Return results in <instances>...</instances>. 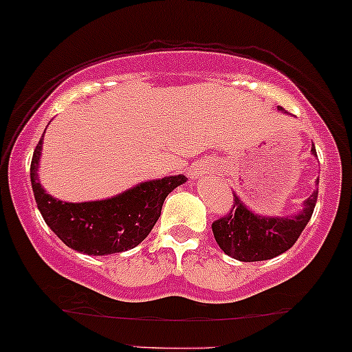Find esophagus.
Instances as JSON below:
<instances>
[{
	"mask_svg": "<svg viewBox=\"0 0 352 352\" xmlns=\"http://www.w3.org/2000/svg\"><path fill=\"white\" fill-rule=\"evenodd\" d=\"M210 168H212V165L206 160L195 162V164L188 168V177H190V179H199V177L206 175L207 172H210Z\"/></svg>",
	"mask_w": 352,
	"mask_h": 352,
	"instance_id": "1",
	"label": "esophagus"
}]
</instances>
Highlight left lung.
I'll list each match as a JSON object with an SVG mask.
<instances>
[{"mask_svg": "<svg viewBox=\"0 0 352 352\" xmlns=\"http://www.w3.org/2000/svg\"><path fill=\"white\" fill-rule=\"evenodd\" d=\"M279 110L287 113L284 108L279 107ZM311 152L318 157L314 145ZM234 202L232 210L226 217L212 223L215 242L227 256L241 262L267 261L280 256L296 244L314 212L318 190L304 200L302 208L297 214L283 217L256 214L242 202L237 194H234Z\"/></svg>", "mask_w": 352, "mask_h": 352, "instance_id": "obj_1", "label": "left lung"}]
</instances>
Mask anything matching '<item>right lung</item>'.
<instances>
[{"instance_id": "right-lung-1", "label": "right lung", "mask_w": 352, "mask_h": 352, "mask_svg": "<svg viewBox=\"0 0 352 352\" xmlns=\"http://www.w3.org/2000/svg\"><path fill=\"white\" fill-rule=\"evenodd\" d=\"M43 137L45 133L34 148L30 168L38 210L63 244L87 256H108L137 247L155 226L167 195L187 182V177L180 173L137 184L110 199L63 202L46 194L40 184Z\"/></svg>"}]
</instances>
